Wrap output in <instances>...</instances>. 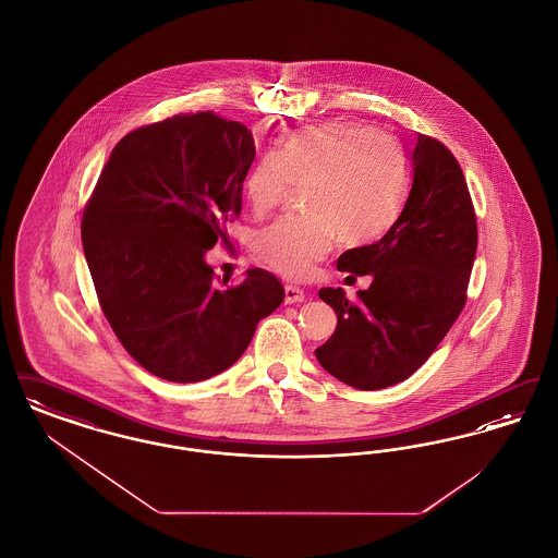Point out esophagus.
I'll list each match as a JSON object with an SVG mask.
<instances>
[{"instance_id":"34e87169","label":"esophagus","mask_w":558,"mask_h":558,"mask_svg":"<svg viewBox=\"0 0 558 558\" xmlns=\"http://www.w3.org/2000/svg\"><path fill=\"white\" fill-rule=\"evenodd\" d=\"M284 301L292 305V303H303L305 301V292L301 291L299 287H292V284H287L284 287Z\"/></svg>"}]
</instances>
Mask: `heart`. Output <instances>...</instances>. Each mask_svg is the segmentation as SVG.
<instances>
[{
	"label": "heart",
	"mask_w": 558,
	"mask_h": 558,
	"mask_svg": "<svg viewBox=\"0 0 558 558\" xmlns=\"http://www.w3.org/2000/svg\"><path fill=\"white\" fill-rule=\"evenodd\" d=\"M292 184H305V217L278 219L255 240L259 262L287 278H307L335 246L380 236L398 215L408 184L393 137L355 121L310 125L269 148L244 178L255 213L271 211Z\"/></svg>",
	"instance_id": "obj_1"
}]
</instances>
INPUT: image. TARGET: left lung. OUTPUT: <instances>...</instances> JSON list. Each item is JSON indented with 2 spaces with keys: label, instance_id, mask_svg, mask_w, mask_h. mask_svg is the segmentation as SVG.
Listing matches in <instances>:
<instances>
[{
  "label": "left lung",
  "instance_id": "left-lung-1",
  "mask_svg": "<svg viewBox=\"0 0 558 558\" xmlns=\"http://www.w3.org/2000/svg\"><path fill=\"white\" fill-rule=\"evenodd\" d=\"M410 167L412 187L387 234L337 262L341 271L371 274V289L355 301L343 289L318 292L337 314V330L316 357L364 391L401 383L425 364L466 303L477 253V217L450 150L418 133Z\"/></svg>",
  "mask_w": 558,
  "mask_h": 558
}]
</instances>
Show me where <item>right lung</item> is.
<instances>
[{
    "label": "right lung",
    "mask_w": 558,
    "mask_h": 558,
    "mask_svg": "<svg viewBox=\"0 0 558 558\" xmlns=\"http://www.w3.org/2000/svg\"><path fill=\"white\" fill-rule=\"evenodd\" d=\"M255 140L211 110L128 133L83 211L81 239L100 307L133 360L171 383L228 371L257 322L284 301L253 267L228 287L205 262L242 209Z\"/></svg>",
    "instance_id": "add662e5"
}]
</instances>
